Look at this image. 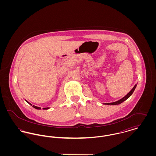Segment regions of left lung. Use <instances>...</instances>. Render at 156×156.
I'll use <instances>...</instances> for the list:
<instances>
[{
  "label": "left lung",
  "mask_w": 156,
  "mask_h": 156,
  "mask_svg": "<svg viewBox=\"0 0 156 156\" xmlns=\"http://www.w3.org/2000/svg\"><path fill=\"white\" fill-rule=\"evenodd\" d=\"M136 86H137V84H136L134 86L133 88H132V89L126 95V96H125V97H123V98H122V99H120V100L119 101H116V102H112V103H106L105 105H119V104H121V103H122L123 102H124L125 101H126L127 99H128L129 97H130L132 95V94L133 93L134 90V89L136 88Z\"/></svg>",
  "instance_id": "1"
}]
</instances>
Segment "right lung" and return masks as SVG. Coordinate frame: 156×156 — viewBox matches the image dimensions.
Returning <instances> with one entry per match:
<instances>
[{"mask_svg": "<svg viewBox=\"0 0 156 156\" xmlns=\"http://www.w3.org/2000/svg\"><path fill=\"white\" fill-rule=\"evenodd\" d=\"M28 104H30V105H32L31 104H30V103H29L27 101H26V100H25ZM33 108H34L35 109H41V108H40V107H37V106H34V105H33ZM49 109V108H43V109Z\"/></svg>", "mask_w": 156, "mask_h": 156, "instance_id": "add662e5", "label": "right lung"}]
</instances>
